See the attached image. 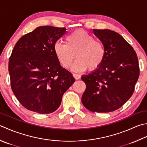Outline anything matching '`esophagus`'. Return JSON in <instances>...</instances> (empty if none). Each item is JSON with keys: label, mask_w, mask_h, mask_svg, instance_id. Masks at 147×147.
<instances>
[{"label": "esophagus", "mask_w": 147, "mask_h": 147, "mask_svg": "<svg viewBox=\"0 0 147 147\" xmlns=\"http://www.w3.org/2000/svg\"><path fill=\"white\" fill-rule=\"evenodd\" d=\"M73 75L74 77V78H75L76 80H79V79H80V78H81V76H80V74H78L73 73Z\"/></svg>", "instance_id": "obj_1"}]
</instances>
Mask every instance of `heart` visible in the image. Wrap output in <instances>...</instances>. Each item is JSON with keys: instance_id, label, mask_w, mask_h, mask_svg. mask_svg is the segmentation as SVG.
<instances>
[{"instance_id": "b5f03b06", "label": "heart", "mask_w": 147, "mask_h": 147, "mask_svg": "<svg viewBox=\"0 0 147 147\" xmlns=\"http://www.w3.org/2000/svg\"><path fill=\"white\" fill-rule=\"evenodd\" d=\"M65 44L56 42L53 50L56 58L63 67L68 68L74 60L71 70L83 71L88 67L93 71L102 64L105 58L106 51L102 41L95 39L87 32L77 30L65 39Z\"/></svg>"}]
</instances>
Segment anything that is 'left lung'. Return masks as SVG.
<instances>
[{
	"instance_id": "8db88e82",
	"label": "left lung",
	"mask_w": 147,
	"mask_h": 147,
	"mask_svg": "<svg viewBox=\"0 0 147 147\" xmlns=\"http://www.w3.org/2000/svg\"><path fill=\"white\" fill-rule=\"evenodd\" d=\"M93 32L104 44L106 55L97 69L82 76L86 84L82 102L91 111L108 113L120 108L133 95L140 75L138 59L119 33L108 29Z\"/></svg>"
}]
</instances>
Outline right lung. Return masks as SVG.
Segmentation results:
<instances>
[{
	"label": "right lung",
	"mask_w": 147,
	"mask_h": 147,
	"mask_svg": "<svg viewBox=\"0 0 147 147\" xmlns=\"http://www.w3.org/2000/svg\"><path fill=\"white\" fill-rule=\"evenodd\" d=\"M66 28L41 26L20 38L9 60L11 87L28 110L48 114L57 110L65 92L75 82L57 60L53 47Z\"/></svg>",
	"instance_id": "obj_1"
}]
</instances>
